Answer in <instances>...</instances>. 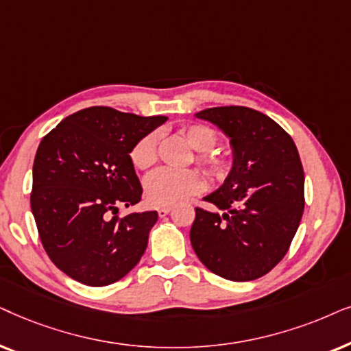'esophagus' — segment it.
<instances>
[{
	"label": "esophagus",
	"instance_id": "esophagus-1",
	"mask_svg": "<svg viewBox=\"0 0 351 351\" xmlns=\"http://www.w3.org/2000/svg\"><path fill=\"white\" fill-rule=\"evenodd\" d=\"M170 210H171V207H160V208L157 210V212H158V217H160V218L167 217V215L170 213Z\"/></svg>",
	"mask_w": 351,
	"mask_h": 351
}]
</instances>
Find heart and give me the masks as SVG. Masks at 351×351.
Listing matches in <instances>:
<instances>
[{
	"label": "heart",
	"mask_w": 351,
	"mask_h": 351,
	"mask_svg": "<svg viewBox=\"0 0 351 351\" xmlns=\"http://www.w3.org/2000/svg\"><path fill=\"white\" fill-rule=\"evenodd\" d=\"M184 138L194 151L202 152L199 162L207 168L213 176H221L226 171V163L219 157L208 154L217 143V136L208 127L204 125H191L184 128ZM160 134L151 132L143 136L132 149V162L139 170H147L157 162V149ZM204 178L195 170H171V168H160L151 173L144 180V194L146 200L154 207H170L180 204L191 195L199 194L204 189Z\"/></svg>",
	"instance_id": "1"
}]
</instances>
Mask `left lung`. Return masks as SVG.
Wrapping results in <instances>:
<instances>
[{
	"instance_id": "obj_1",
	"label": "left lung",
	"mask_w": 351,
	"mask_h": 351,
	"mask_svg": "<svg viewBox=\"0 0 351 351\" xmlns=\"http://www.w3.org/2000/svg\"><path fill=\"white\" fill-rule=\"evenodd\" d=\"M230 139L232 167L204 200L219 212L195 208L191 244L199 260L230 281L265 276L287 254L300 224L305 175L295 143L268 115L241 106L195 114Z\"/></svg>"
}]
</instances>
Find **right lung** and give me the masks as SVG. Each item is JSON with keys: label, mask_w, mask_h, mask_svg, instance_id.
I'll return each mask as SVG.
<instances>
[{"label": "right lung", "mask_w": 351, "mask_h": 351, "mask_svg": "<svg viewBox=\"0 0 351 351\" xmlns=\"http://www.w3.org/2000/svg\"><path fill=\"white\" fill-rule=\"evenodd\" d=\"M167 117H139L88 107L65 117L41 139L30 195L38 234L51 261L75 281L117 282L141 260L157 212L112 217L136 205L143 188L132 149Z\"/></svg>", "instance_id": "obj_1"}]
</instances>
